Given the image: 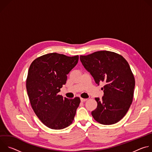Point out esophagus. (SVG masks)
Instances as JSON below:
<instances>
[{"instance_id":"1","label":"esophagus","mask_w":152,"mask_h":152,"mask_svg":"<svg viewBox=\"0 0 152 152\" xmlns=\"http://www.w3.org/2000/svg\"><path fill=\"white\" fill-rule=\"evenodd\" d=\"M88 100L87 99H83V98H80V101H81L82 102H84L86 101V100Z\"/></svg>"}]
</instances>
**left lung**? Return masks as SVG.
Returning a JSON list of instances; mask_svg holds the SVG:
<instances>
[{"instance_id": "obj_1", "label": "left lung", "mask_w": 152, "mask_h": 152, "mask_svg": "<svg viewBox=\"0 0 152 152\" xmlns=\"http://www.w3.org/2000/svg\"><path fill=\"white\" fill-rule=\"evenodd\" d=\"M80 60L97 84L104 82L103 96L95 98L96 109L91 112L98 123L110 125L121 120L134 98L135 77L127 61L120 55L102 50L80 55Z\"/></svg>"}]
</instances>
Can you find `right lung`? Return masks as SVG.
I'll return each mask as SVG.
<instances>
[{
	"label": "right lung",
	"instance_id": "right-lung-1",
	"mask_svg": "<svg viewBox=\"0 0 152 152\" xmlns=\"http://www.w3.org/2000/svg\"><path fill=\"white\" fill-rule=\"evenodd\" d=\"M78 59V55L50 53L36 58L29 67L26 86L32 108L40 121L52 129L66 128L74 120L80 98H64L58 93Z\"/></svg>",
	"mask_w": 152,
	"mask_h": 152
}]
</instances>
